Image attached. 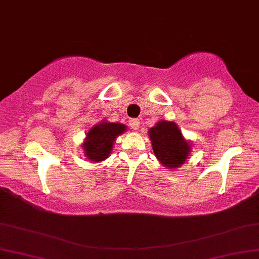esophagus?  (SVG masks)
<instances>
[{
  "mask_svg": "<svg viewBox=\"0 0 259 259\" xmlns=\"http://www.w3.org/2000/svg\"><path fill=\"white\" fill-rule=\"evenodd\" d=\"M130 125L133 130H139V126H140V120L137 118H132L130 119Z\"/></svg>",
  "mask_w": 259,
  "mask_h": 259,
  "instance_id": "obj_1",
  "label": "esophagus"
}]
</instances>
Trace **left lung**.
<instances>
[{
	"label": "left lung",
	"instance_id": "obj_1",
	"mask_svg": "<svg viewBox=\"0 0 259 259\" xmlns=\"http://www.w3.org/2000/svg\"><path fill=\"white\" fill-rule=\"evenodd\" d=\"M155 156L166 168H178L186 161L190 153V143L185 141L177 125L162 120L149 130Z\"/></svg>",
	"mask_w": 259,
	"mask_h": 259
}]
</instances>
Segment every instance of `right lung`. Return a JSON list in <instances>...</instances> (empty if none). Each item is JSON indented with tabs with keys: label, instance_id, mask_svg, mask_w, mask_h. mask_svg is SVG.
<instances>
[{
	"label": "right lung",
	"instance_id": "add662e5",
	"mask_svg": "<svg viewBox=\"0 0 259 259\" xmlns=\"http://www.w3.org/2000/svg\"><path fill=\"white\" fill-rule=\"evenodd\" d=\"M124 132L125 125L119 122L103 121L94 126L87 134L85 142L83 143L87 157L95 162L105 160L112 150L116 138Z\"/></svg>",
	"mask_w": 259,
	"mask_h": 259
}]
</instances>
